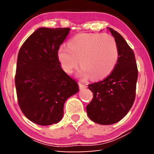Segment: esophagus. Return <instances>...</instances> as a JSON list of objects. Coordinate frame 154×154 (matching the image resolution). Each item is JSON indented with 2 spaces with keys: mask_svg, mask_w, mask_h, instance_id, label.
I'll use <instances>...</instances> for the list:
<instances>
[{
  "mask_svg": "<svg viewBox=\"0 0 154 154\" xmlns=\"http://www.w3.org/2000/svg\"><path fill=\"white\" fill-rule=\"evenodd\" d=\"M79 87L80 90H83V89H85V88H86L87 85L85 84H82V83H79Z\"/></svg>",
  "mask_w": 154,
  "mask_h": 154,
  "instance_id": "obj_1",
  "label": "esophagus"
}]
</instances>
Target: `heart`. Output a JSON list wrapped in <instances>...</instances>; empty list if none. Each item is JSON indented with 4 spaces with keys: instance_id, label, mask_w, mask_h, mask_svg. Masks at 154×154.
<instances>
[{
    "instance_id": "b5f03b06",
    "label": "heart",
    "mask_w": 154,
    "mask_h": 154,
    "mask_svg": "<svg viewBox=\"0 0 154 154\" xmlns=\"http://www.w3.org/2000/svg\"><path fill=\"white\" fill-rule=\"evenodd\" d=\"M119 51L114 38L107 34H79L68 47L61 46L58 59L63 71L71 74L79 66L78 76L83 79L100 80L111 73L118 60Z\"/></svg>"
}]
</instances>
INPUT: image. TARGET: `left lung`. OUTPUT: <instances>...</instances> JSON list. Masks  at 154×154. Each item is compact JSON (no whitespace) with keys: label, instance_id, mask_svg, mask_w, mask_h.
<instances>
[{"label":"left lung","instance_id":"obj_1","mask_svg":"<svg viewBox=\"0 0 154 154\" xmlns=\"http://www.w3.org/2000/svg\"><path fill=\"white\" fill-rule=\"evenodd\" d=\"M107 29L118 45V60L107 77L88 85L94 96L86 106L91 120L102 125L116 124L128 113L134 102L138 78L134 51L120 34Z\"/></svg>","mask_w":154,"mask_h":154}]
</instances>
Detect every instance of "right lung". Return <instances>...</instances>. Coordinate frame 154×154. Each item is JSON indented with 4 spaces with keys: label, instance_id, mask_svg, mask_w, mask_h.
I'll return each mask as SVG.
<instances>
[{
    "label": "right lung",
    "instance_id": "obj_1",
    "mask_svg": "<svg viewBox=\"0 0 154 154\" xmlns=\"http://www.w3.org/2000/svg\"><path fill=\"white\" fill-rule=\"evenodd\" d=\"M69 28H39L28 37L19 51L15 88L21 110L33 123L57 124L64 105L79 91L77 83L61 68L58 51Z\"/></svg>",
    "mask_w": 154,
    "mask_h": 154
}]
</instances>
